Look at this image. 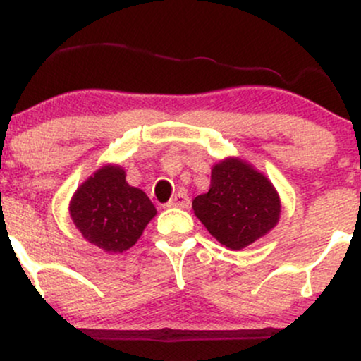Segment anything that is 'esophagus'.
Masks as SVG:
<instances>
[{"label":"esophagus","mask_w":361,"mask_h":361,"mask_svg":"<svg viewBox=\"0 0 361 361\" xmlns=\"http://www.w3.org/2000/svg\"><path fill=\"white\" fill-rule=\"evenodd\" d=\"M190 205V197L186 192L180 190V192L175 193V197L168 202V207H178V209H186Z\"/></svg>","instance_id":"34e87169"}]
</instances>
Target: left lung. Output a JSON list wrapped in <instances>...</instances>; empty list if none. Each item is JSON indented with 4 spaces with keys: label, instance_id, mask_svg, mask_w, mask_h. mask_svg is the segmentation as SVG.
Segmentation results:
<instances>
[{
    "label": "left lung",
    "instance_id": "obj_1",
    "mask_svg": "<svg viewBox=\"0 0 361 361\" xmlns=\"http://www.w3.org/2000/svg\"><path fill=\"white\" fill-rule=\"evenodd\" d=\"M195 215L226 247L238 251L263 238L280 217V198L270 181L241 159L212 169L210 190L193 200Z\"/></svg>",
    "mask_w": 361,
    "mask_h": 361
}]
</instances>
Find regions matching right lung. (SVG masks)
I'll use <instances>...</instances> for the list:
<instances>
[{
	"instance_id": "obj_1",
	"label": "right lung",
	"mask_w": 361,
	"mask_h": 361,
	"mask_svg": "<svg viewBox=\"0 0 361 361\" xmlns=\"http://www.w3.org/2000/svg\"><path fill=\"white\" fill-rule=\"evenodd\" d=\"M69 210L86 241L109 252L134 246L156 215L147 195L127 183L120 166H103L88 178L74 193Z\"/></svg>"
}]
</instances>
